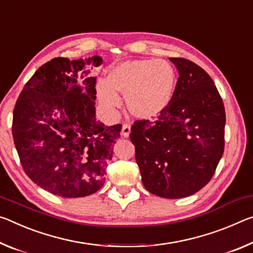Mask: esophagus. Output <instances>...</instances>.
I'll return each instance as SVG.
<instances>
[{
    "instance_id": "34e87169",
    "label": "esophagus",
    "mask_w": 253,
    "mask_h": 253,
    "mask_svg": "<svg viewBox=\"0 0 253 253\" xmlns=\"http://www.w3.org/2000/svg\"><path fill=\"white\" fill-rule=\"evenodd\" d=\"M130 132H131V126L127 123H124L122 126L121 134L124 136V138H127V136L130 135Z\"/></svg>"
}]
</instances>
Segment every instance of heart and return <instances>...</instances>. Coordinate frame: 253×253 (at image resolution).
I'll use <instances>...</instances> for the list:
<instances>
[{
  "label": "heart",
  "mask_w": 253,
  "mask_h": 253,
  "mask_svg": "<svg viewBox=\"0 0 253 253\" xmlns=\"http://www.w3.org/2000/svg\"><path fill=\"white\" fill-rule=\"evenodd\" d=\"M177 77L166 60H130L118 65L107 75V85L98 83L101 104L114 113L121 104L118 93L126 96L127 111L140 120L159 115L171 102Z\"/></svg>",
  "instance_id": "1"
}]
</instances>
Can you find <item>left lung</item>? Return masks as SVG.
I'll return each instance as SVG.
<instances>
[{
	"instance_id": "1",
	"label": "left lung",
	"mask_w": 253,
	"mask_h": 253,
	"mask_svg": "<svg viewBox=\"0 0 253 253\" xmlns=\"http://www.w3.org/2000/svg\"><path fill=\"white\" fill-rule=\"evenodd\" d=\"M171 102L157 118L135 121L130 139L142 183L164 198L193 195L212 179L224 151L225 110L212 78L185 58Z\"/></svg>"
}]
</instances>
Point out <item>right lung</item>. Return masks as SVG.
I'll list each match as a JSON object with an SVG mask.
<instances>
[{
    "instance_id": "add662e5",
    "label": "right lung",
    "mask_w": 253,
    "mask_h": 253,
    "mask_svg": "<svg viewBox=\"0 0 253 253\" xmlns=\"http://www.w3.org/2000/svg\"><path fill=\"white\" fill-rule=\"evenodd\" d=\"M102 58L70 61L58 57L37 70L13 110L12 134L20 163L33 183L73 198L104 185L121 124L105 126L95 117L96 77Z\"/></svg>"
}]
</instances>
